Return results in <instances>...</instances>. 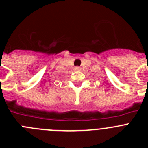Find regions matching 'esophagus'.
I'll list each match as a JSON object with an SVG mask.
<instances>
[{
  "mask_svg": "<svg viewBox=\"0 0 148 148\" xmlns=\"http://www.w3.org/2000/svg\"><path fill=\"white\" fill-rule=\"evenodd\" d=\"M80 69H81L80 66H75V70H80Z\"/></svg>",
  "mask_w": 148,
  "mask_h": 148,
  "instance_id": "1",
  "label": "esophagus"
}]
</instances>
